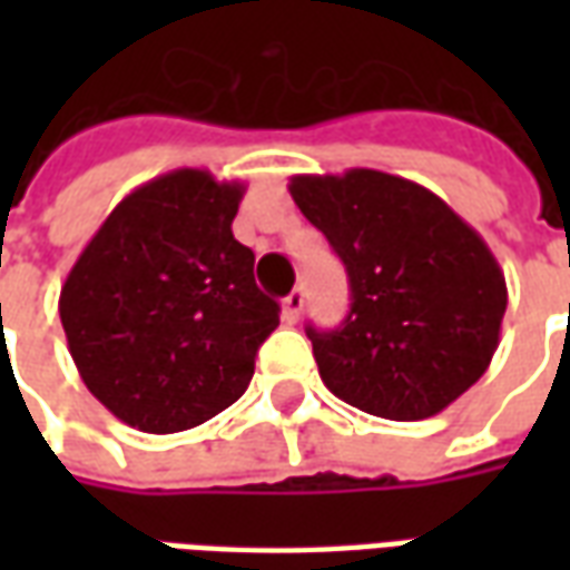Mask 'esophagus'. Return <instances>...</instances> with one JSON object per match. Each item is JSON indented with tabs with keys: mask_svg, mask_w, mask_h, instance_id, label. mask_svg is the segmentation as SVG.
I'll return each instance as SVG.
<instances>
[{
	"mask_svg": "<svg viewBox=\"0 0 570 570\" xmlns=\"http://www.w3.org/2000/svg\"><path fill=\"white\" fill-rule=\"evenodd\" d=\"M302 308H305V293H302V286H296V289L284 298L286 323H296L298 317H302Z\"/></svg>",
	"mask_w": 570,
	"mask_h": 570,
	"instance_id": "1",
	"label": "esophagus"
}]
</instances>
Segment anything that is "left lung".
<instances>
[{"instance_id": "left-lung-1", "label": "left lung", "mask_w": 570, "mask_h": 570, "mask_svg": "<svg viewBox=\"0 0 570 570\" xmlns=\"http://www.w3.org/2000/svg\"><path fill=\"white\" fill-rule=\"evenodd\" d=\"M289 195L351 284L342 326H308L323 384L391 421L452 406L501 342L507 281L489 244L430 188L370 167L293 176Z\"/></svg>"}]
</instances>
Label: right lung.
Returning <instances> with one entry per match:
<instances>
[{"instance_id": "add662e5", "label": "right lung", "mask_w": 570, "mask_h": 570, "mask_svg": "<svg viewBox=\"0 0 570 570\" xmlns=\"http://www.w3.org/2000/svg\"><path fill=\"white\" fill-rule=\"evenodd\" d=\"M244 183L179 167L134 188L81 249L60 323L81 382L142 433L198 428L247 391L277 302L232 235Z\"/></svg>"}]
</instances>
